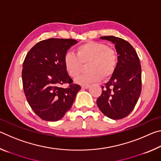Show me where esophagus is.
Instances as JSON below:
<instances>
[{"instance_id":"obj_1","label":"esophagus","mask_w":161,"mask_h":161,"mask_svg":"<svg viewBox=\"0 0 161 161\" xmlns=\"http://www.w3.org/2000/svg\"><path fill=\"white\" fill-rule=\"evenodd\" d=\"M89 87V84H82V85H81V88L83 89H88Z\"/></svg>"}]
</instances>
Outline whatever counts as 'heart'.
<instances>
[{"instance_id": "1", "label": "heart", "mask_w": 161, "mask_h": 161, "mask_svg": "<svg viewBox=\"0 0 161 161\" xmlns=\"http://www.w3.org/2000/svg\"><path fill=\"white\" fill-rule=\"evenodd\" d=\"M118 62L119 56L115 49L97 41L83 43L76 49V54L67 53L63 59L65 70L73 79L79 77L83 64L88 62L86 69L89 72L78 80L81 84H89L99 81L102 77H111L116 71Z\"/></svg>"}]
</instances>
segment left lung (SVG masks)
Returning a JSON list of instances; mask_svg holds the SVG:
<instances>
[{"instance_id": "obj_1", "label": "left lung", "mask_w": 161, "mask_h": 161, "mask_svg": "<svg viewBox=\"0 0 161 161\" xmlns=\"http://www.w3.org/2000/svg\"><path fill=\"white\" fill-rule=\"evenodd\" d=\"M115 45L119 54L116 71L102 87L97 103L101 111L111 119H121L133 110L141 92V67L135 49L129 42L114 36H103Z\"/></svg>"}]
</instances>
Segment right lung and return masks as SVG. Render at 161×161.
Segmentation results:
<instances>
[{"mask_svg":"<svg viewBox=\"0 0 161 161\" xmlns=\"http://www.w3.org/2000/svg\"><path fill=\"white\" fill-rule=\"evenodd\" d=\"M76 43L74 39L42 40L30 50L23 62L24 93L32 109L45 121L61 119L81 89L80 85L72 84L63 63L67 50ZM64 83L69 86L63 88L61 86Z\"/></svg>","mask_w":161,"mask_h":161,"instance_id":"add662e5","label":"right lung"}]
</instances>
